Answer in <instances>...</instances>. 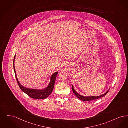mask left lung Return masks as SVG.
I'll list each match as a JSON object with an SVG mask.
<instances>
[{"label":"left lung","mask_w":128,"mask_h":128,"mask_svg":"<svg viewBox=\"0 0 128 128\" xmlns=\"http://www.w3.org/2000/svg\"><path fill=\"white\" fill-rule=\"evenodd\" d=\"M72 92L74 93V94H75L76 96L79 100H83V101H90V100H96V99L101 98L104 96H105L108 93V92L109 90L110 89V88H109V89L105 93H104L103 94L98 96H82V95L78 94L77 92L76 91L72 84Z\"/></svg>","instance_id":"obj_1"}]
</instances>
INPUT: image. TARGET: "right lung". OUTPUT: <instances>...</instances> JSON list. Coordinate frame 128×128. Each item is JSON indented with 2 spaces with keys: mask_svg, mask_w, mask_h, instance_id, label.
<instances>
[{
  "mask_svg": "<svg viewBox=\"0 0 128 128\" xmlns=\"http://www.w3.org/2000/svg\"><path fill=\"white\" fill-rule=\"evenodd\" d=\"M15 57H16V55L14 56V58L13 60V67H14V70L16 78L17 80V83L20 89L23 92L28 94L29 96H30L32 98L42 100V99H45L47 98L51 94L52 90L54 89L56 78L57 76L58 72H56L51 75L50 77V81L49 83L48 84V86L44 89H32V88H29L24 87L19 82L17 78V74H16V72L15 69V66H14V62L15 59Z\"/></svg>",
  "mask_w": 128,
  "mask_h": 128,
  "instance_id": "right-lung-1",
  "label": "right lung"
}]
</instances>
